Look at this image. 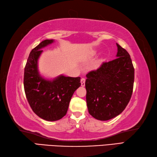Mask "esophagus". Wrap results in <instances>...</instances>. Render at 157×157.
Here are the masks:
<instances>
[{"label":"esophagus","instance_id":"esophagus-1","mask_svg":"<svg viewBox=\"0 0 157 157\" xmlns=\"http://www.w3.org/2000/svg\"><path fill=\"white\" fill-rule=\"evenodd\" d=\"M85 79L84 78H82L81 79V80H80V82H81V86H85Z\"/></svg>","mask_w":157,"mask_h":157}]
</instances>
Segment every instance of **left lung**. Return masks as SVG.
Wrapping results in <instances>:
<instances>
[{
  "label": "left lung",
  "instance_id": "8db88e82",
  "mask_svg": "<svg viewBox=\"0 0 157 157\" xmlns=\"http://www.w3.org/2000/svg\"><path fill=\"white\" fill-rule=\"evenodd\" d=\"M115 59L86 75L87 107L91 116L107 121L123 112L133 90L135 69L128 51L117 44Z\"/></svg>",
  "mask_w": 157,
  "mask_h": 157
}]
</instances>
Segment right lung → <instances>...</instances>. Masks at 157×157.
Here are the masks:
<instances>
[{"instance_id":"1","label":"right lung","mask_w":157,"mask_h":157,"mask_svg":"<svg viewBox=\"0 0 157 157\" xmlns=\"http://www.w3.org/2000/svg\"><path fill=\"white\" fill-rule=\"evenodd\" d=\"M54 42L45 40L31 50L25 67L24 88L31 109L46 121H57L66 115L73 93L80 86V77L59 75L53 80L40 75L38 60L42 48Z\"/></svg>"}]
</instances>
